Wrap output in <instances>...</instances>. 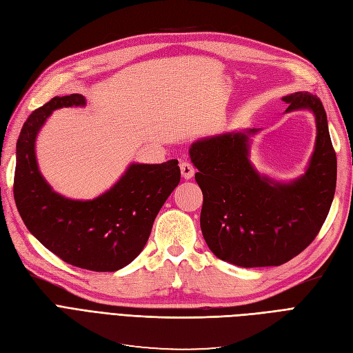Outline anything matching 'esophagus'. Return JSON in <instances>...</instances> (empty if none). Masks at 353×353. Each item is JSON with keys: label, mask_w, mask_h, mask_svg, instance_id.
I'll list each match as a JSON object with an SVG mask.
<instances>
[{"label": "esophagus", "mask_w": 353, "mask_h": 353, "mask_svg": "<svg viewBox=\"0 0 353 353\" xmlns=\"http://www.w3.org/2000/svg\"><path fill=\"white\" fill-rule=\"evenodd\" d=\"M179 169H181V175H183L184 179H191L194 175V168L187 160H183V162L179 163Z\"/></svg>", "instance_id": "esophagus-1"}]
</instances>
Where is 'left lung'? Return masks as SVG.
I'll return each mask as SVG.
<instances>
[{
    "label": "left lung",
    "mask_w": 353,
    "mask_h": 353,
    "mask_svg": "<svg viewBox=\"0 0 353 353\" xmlns=\"http://www.w3.org/2000/svg\"><path fill=\"white\" fill-rule=\"evenodd\" d=\"M283 101L285 113L309 110L315 116L314 153L299 178L283 183L253 166L256 128L200 138L188 150L203 193V237L216 258L241 268L293 259L314 241L334 199L337 159L321 100L302 91Z\"/></svg>",
    "instance_id": "obj_1"
}]
</instances>
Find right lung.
<instances>
[{
    "instance_id": "right-lung-1",
    "label": "right lung",
    "mask_w": 353,
    "mask_h": 353,
    "mask_svg": "<svg viewBox=\"0 0 353 353\" xmlns=\"http://www.w3.org/2000/svg\"><path fill=\"white\" fill-rule=\"evenodd\" d=\"M85 104L83 95L70 94L29 114L16 145L14 200L29 232L61 261L95 272H114L144 249L181 172L176 159L160 165L131 163L113 187L92 200L56 193L39 172L37 137L52 112Z\"/></svg>"
}]
</instances>
